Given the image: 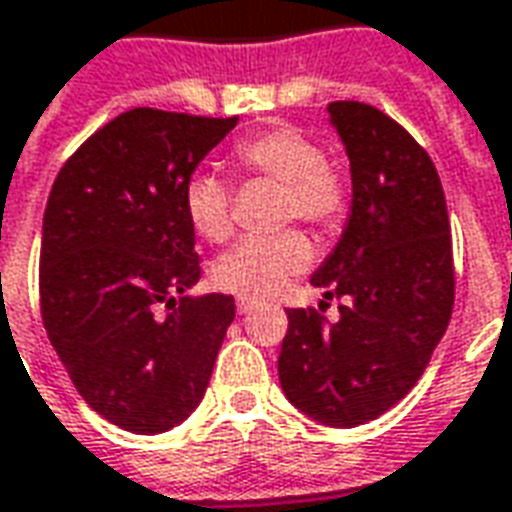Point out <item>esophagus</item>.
<instances>
[{
    "mask_svg": "<svg viewBox=\"0 0 512 512\" xmlns=\"http://www.w3.org/2000/svg\"><path fill=\"white\" fill-rule=\"evenodd\" d=\"M253 308H256V300H253V297H237L239 314H248V311H253Z\"/></svg>",
    "mask_w": 512,
    "mask_h": 512,
    "instance_id": "esophagus-1",
    "label": "esophagus"
}]
</instances>
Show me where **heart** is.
<instances>
[{
  "label": "heart",
  "instance_id": "heart-1",
  "mask_svg": "<svg viewBox=\"0 0 512 512\" xmlns=\"http://www.w3.org/2000/svg\"><path fill=\"white\" fill-rule=\"evenodd\" d=\"M234 162L250 176L278 181L284 187L278 217L300 220L322 234H336L350 212V173L325 157L322 143L300 126L278 123L250 134L234 146ZM184 215L192 231L209 242L231 234V190L215 173L198 170L184 184ZM311 262V245L303 231L286 228L273 237H248L223 253L212 267V281L242 297L275 295Z\"/></svg>",
  "mask_w": 512,
  "mask_h": 512
}]
</instances>
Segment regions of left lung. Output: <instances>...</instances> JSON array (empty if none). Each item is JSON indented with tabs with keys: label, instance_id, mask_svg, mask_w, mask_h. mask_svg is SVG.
Masks as SVG:
<instances>
[{
	"label": "left lung",
	"instance_id": "8db88e82",
	"mask_svg": "<svg viewBox=\"0 0 512 512\" xmlns=\"http://www.w3.org/2000/svg\"><path fill=\"white\" fill-rule=\"evenodd\" d=\"M353 173V212L311 284L339 320L289 308L278 378L286 400L328 427L372 422L430 364L455 303L447 201L433 159L364 101H331ZM322 300V303H325Z\"/></svg>",
	"mask_w": 512,
	"mask_h": 512
}]
</instances>
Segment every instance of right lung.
I'll list each match as a JSON object with an SVG mask.
<instances>
[{
    "label": "right lung",
    "instance_id": "1",
    "mask_svg": "<svg viewBox=\"0 0 512 512\" xmlns=\"http://www.w3.org/2000/svg\"><path fill=\"white\" fill-rule=\"evenodd\" d=\"M234 126L154 107L121 112L68 157L46 201L43 328L82 400L137 436L198 408L234 322L231 295H184L201 278L184 184Z\"/></svg>",
    "mask_w": 512,
    "mask_h": 512
}]
</instances>
